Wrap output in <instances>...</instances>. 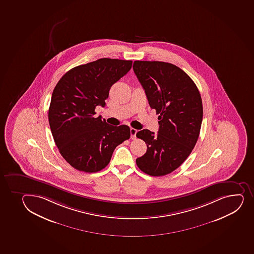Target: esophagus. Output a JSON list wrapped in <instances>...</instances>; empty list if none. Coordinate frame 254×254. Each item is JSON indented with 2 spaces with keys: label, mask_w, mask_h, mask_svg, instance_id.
I'll use <instances>...</instances> for the list:
<instances>
[{
  "label": "esophagus",
  "mask_w": 254,
  "mask_h": 254,
  "mask_svg": "<svg viewBox=\"0 0 254 254\" xmlns=\"http://www.w3.org/2000/svg\"><path fill=\"white\" fill-rule=\"evenodd\" d=\"M130 132H131V138L136 139V134L137 132V130L135 128H131L130 129Z\"/></svg>",
  "instance_id": "esophagus-1"
}]
</instances>
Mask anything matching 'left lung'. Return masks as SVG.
Returning a JSON list of instances; mask_svg holds the SVG:
<instances>
[{"label":"left lung","instance_id":"obj_1","mask_svg":"<svg viewBox=\"0 0 254 254\" xmlns=\"http://www.w3.org/2000/svg\"><path fill=\"white\" fill-rule=\"evenodd\" d=\"M132 67L150 107L160 114L157 135L147 129L136 133L147 146L136 165L148 175H167L183 164L196 145L203 114L201 95L191 77L171 63L135 61Z\"/></svg>","mask_w":254,"mask_h":254}]
</instances>
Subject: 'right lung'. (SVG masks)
Returning <instances> with one entry per match:
<instances>
[{"instance_id": "right-lung-1", "label": "right lung", "mask_w": 254, "mask_h": 254, "mask_svg": "<svg viewBox=\"0 0 254 254\" xmlns=\"http://www.w3.org/2000/svg\"><path fill=\"white\" fill-rule=\"evenodd\" d=\"M131 65V61L101 58L72 68L56 85L48 111L51 131L61 155L76 170H102L116 147L130 138L128 126L114 127L94 115Z\"/></svg>"}]
</instances>
